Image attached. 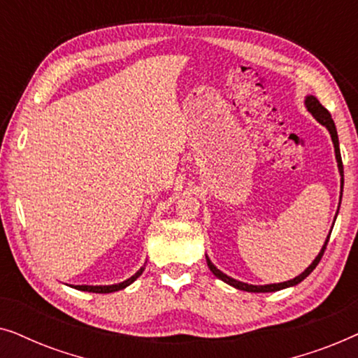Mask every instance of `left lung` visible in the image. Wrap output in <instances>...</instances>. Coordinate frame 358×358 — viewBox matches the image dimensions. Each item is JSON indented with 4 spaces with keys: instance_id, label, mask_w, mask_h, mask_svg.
<instances>
[{
    "instance_id": "left-lung-1",
    "label": "left lung",
    "mask_w": 358,
    "mask_h": 358,
    "mask_svg": "<svg viewBox=\"0 0 358 358\" xmlns=\"http://www.w3.org/2000/svg\"><path fill=\"white\" fill-rule=\"evenodd\" d=\"M305 106L310 114L315 117V119L320 122L321 125H324L327 130H329V135H331V140H332V145H334V153H336V161H337V168H339V174H341V199H342V190H344V166H342V158H341V150H339V136H337V130H336V125H334V120H332V117L329 114V110L324 109V107L321 106V102L316 99L315 96H306L305 97ZM339 207H341V200H339ZM339 212V210H337ZM336 218H337V213H336ZM336 222V220H334ZM332 227H334V223H332ZM332 231V229H331ZM331 231L327 234L324 244H322L320 254H317L315 261H313L310 266H308L305 271H303L300 275L292 278V280H287V282H280V283H268V285H251V283H244V282H239L236 278L227 275V273H223L220 268H217L213 266V262L210 261L207 254H205V259H207V266L210 271L215 277H218L220 280H223L224 283H228V285H231L234 288H238V290H243V292H251V293H267V292H278V290H283V288H288V287H295L300 283L301 280H305V278L310 275V273L315 271L317 264H320L322 254L326 251V246H327V241H329V236H331Z\"/></svg>"
}]
</instances>
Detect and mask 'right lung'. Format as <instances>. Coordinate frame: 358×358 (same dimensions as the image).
Returning <instances> with one entry per match:
<instances>
[{
    "instance_id": "add662e5",
    "label": "right lung",
    "mask_w": 358,
    "mask_h": 358,
    "mask_svg": "<svg viewBox=\"0 0 358 358\" xmlns=\"http://www.w3.org/2000/svg\"><path fill=\"white\" fill-rule=\"evenodd\" d=\"M145 271V266L140 267V271L135 273V275H131L130 278H127V280L120 282V283H114V285H75L73 288H76V290H81V292H92V293H112V292H119V290H124L125 287H129L130 283H134L136 278H138L141 273Z\"/></svg>"
}]
</instances>
